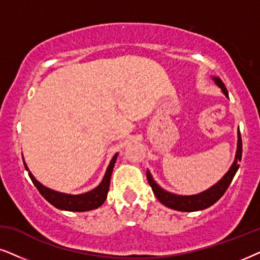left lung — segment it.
<instances>
[{
    "instance_id": "8db88e82",
    "label": "left lung",
    "mask_w": 260,
    "mask_h": 260,
    "mask_svg": "<svg viewBox=\"0 0 260 260\" xmlns=\"http://www.w3.org/2000/svg\"><path fill=\"white\" fill-rule=\"evenodd\" d=\"M212 80L215 81V84L221 88L223 93L226 98L228 96V91L223 84V81L217 77H211ZM241 154H242V141L241 136H240V131L238 129V146H236V153H235V159L224 175L219 181H217L215 185L210 187V188L203 190V192L198 193V194H192V196H181V194H175V193L168 192L164 188H162L158 183L153 180L152 175H151L150 170H146V176L147 181H149L151 188L153 190V194L156 196V198L159 200L167 208L176 210V211H182V212H193V211H200V210L208 209L210 206L213 205L224 194L226 188H228L231 182L233 181V177L235 176L236 172H238L240 164L239 162L241 160Z\"/></svg>"
}]
</instances>
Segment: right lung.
<instances>
[{"mask_svg":"<svg viewBox=\"0 0 260 260\" xmlns=\"http://www.w3.org/2000/svg\"><path fill=\"white\" fill-rule=\"evenodd\" d=\"M117 154L115 153L114 157L111 158L109 166L106 170L103 179L100 185L94 187L93 189L88 190V192L80 193V194H68V193L58 192V190L51 189L49 187L42 185L36 177L32 175V173L29 172L27 164L24 162L25 169L28 172L29 179L32 180L34 185L37 187L39 193L48 200L51 205H54L55 208L64 210V211H74V212H84V211H90V210L98 209L100 206L103 205V203L106 202L108 190H109L110 186V177L111 173H113L115 162L117 159ZM24 159V158H22Z\"/></svg>","mask_w":260,"mask_h":260,"instance_id":"right-lung-1","label":"right lung"}]
</instances>
